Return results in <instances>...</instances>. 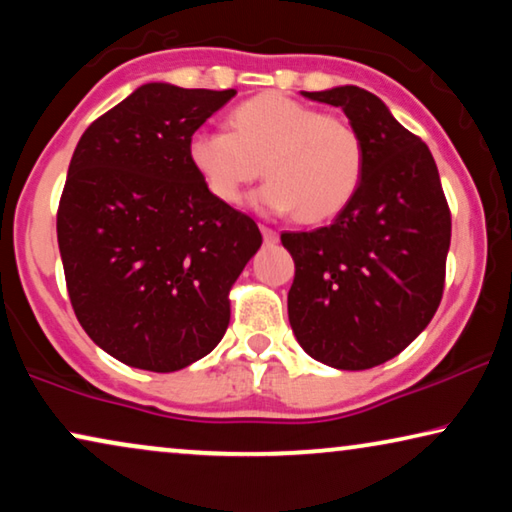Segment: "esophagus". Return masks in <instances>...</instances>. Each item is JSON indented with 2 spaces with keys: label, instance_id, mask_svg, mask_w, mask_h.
<instances>
[{
  "label": "esophagus",
  "instance_id": "esophagus-1",
  "mask_svg": "<svg viewBox=\"0 0 512 512\" xmlns=\"http://www.w3.org/2000/svg\"><path fill=\"white\" fill-rule=\"evenodd\" d=\"M261 233H263L265 244H275V242L279 240L277 230H272V228H268V226H261Z\"/></svg>",
  "mask_w": 512,
  "mask_h": 512
}]
</instances>
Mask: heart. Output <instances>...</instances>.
Wrapping results in <instances>:
<instances>
[{"mask_svg":"<svg viewBox=\"0 0 512 512\" xmlns=\"http://www.w3.org/2000/svg\"><path fill=\"white\" fill-rule=\"evenodd\" d=\"M230 130L202 128L188 139V163L219 202L237 205L263 165L272 179L258 205L298 209L303 221L331 219L359 191L366 153L347 118L270 90L237 104Z\"/></svg>","mask_w":512,"mask_h":512,"instance_id":"heart-1","label":"heart"}]
</instances>
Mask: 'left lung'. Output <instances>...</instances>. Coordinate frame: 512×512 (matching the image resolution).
Returning a JSON list of instances; mask_svg holds the SVG:
<instances>
[{
	"label": "left lung",
	"mask_w": 512,
	"mask_h": 512,
	"mask_svg": "<svg viewBox=\"0 0 512 512\" xmlns=\"http://www.w3.org/2000/svg\"><path fill=\"white\" fill-rule=\"evenodd\" d=\"M361 135L363 179L331 226L282 233L296 263L289 321L312 359L366 370L401 354L436 314L452 216L429 146L356 86L305 93Z\"/></svg>",
	"instance_id": "left-lung-1"
}]
</instances>
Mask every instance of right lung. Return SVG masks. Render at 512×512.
Listing matches in <instances>:
<instances>
[{
	"label": "right lung",
	"mask_w": 512,
	"mask_h": 512,
	"mask_svg": "<svg viewBox=\"0 0 512 512\" xmlns=\"http://www.w3.org/2000/svg\"><path fill=\"white\" fill-rule=\"evenodd\" d=\"M235 93L146 83L74 149L58 205L69 300L90 340L132 368L172 373L212 352L263 242L188 163V139Z\"/></svg>",
	"instance_id": "obj_1"
}]
</instances>
